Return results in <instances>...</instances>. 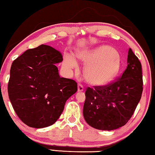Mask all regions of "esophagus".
<instances>
[{
  "instance_id": "obj_1",
  "label": "esophagus",
  "mask_w": 155,
  "mask_h": 155,
  "mask_svg": "<svg viewBox=\"0 0 155 155\" xmlns=\"http://www.w3.org/2000/svg\"><path fill=\"white\" fill-rule=\"evenodd\" d=\"M84 87L83 86L82 84H78V92H82L84 91Z\"/></svg>"
}]
</instances>
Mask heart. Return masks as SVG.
Listing matches in <instances>:
<instances>
[{
	"instance_id": "heart-1",
	"label": "heart",
	"mask_w": 155,
	"mask_h": 155,
	"mask_svg": "<svg viewBox=\"0 0 155 155\" xmlns=\"http://www.w3.org/2000/svg\"><path fill=\"white\" fill-rule=\"evenodd\" d=\"M77 58L84 64L85 78L90 84L103 86L114 81L121 68L120 57L117 51L111 47L101 45L91 49L80 51ZM63 65L70 70L78 67V63L70 54L64 56Z\"/></svg>"
}]
</instances>
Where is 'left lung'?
I'll return each instance as SVG.
<instances>
[{"mask_svg":"<svg viewBox=\"0 0 155 155\" xmlns=\"http://www.w3.org/2000/svg\"><path fill=\"white\" fill-rule=\"evenodd\" d=\"M143 92L142 68L129 48L127 67L111 84L87 87L83 114L92 127L110 131L124 126L134 114Z\"/></svg>","mask_w":155,"mask_h":155,"instance_id":"left-lung-1","label":"left lung"}]
</instances>
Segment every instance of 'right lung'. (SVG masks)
<instances>
[{
	"label": "right lung",
	"instance_id": "add662e5",
	"mask_svg": "<svg viewBox=\"0 0 155 155\" xmlns=\"http://www.w3.org/2000/svg\"><path fill=\"white\" fill-rule=\"evenodd\" d=\"M63 61L61 53L41 45L15 60L8 83L9 98L21 120L33 128L54 124L66 101L77 91V84L60 77L55 64Z\"/></svg>",
	"mask_w": 155,
	"mask_h": 155
}]
</instances>
